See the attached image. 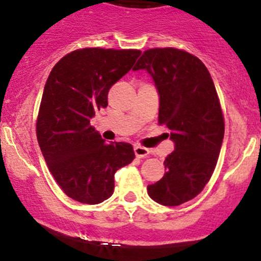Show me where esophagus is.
Wrapping results in <instances>:
<instances>
[{"label":"esophagus","mask_w":261,"mask_h":261,"mask_svg":"<svg viewBox=\"0 0 261 261\" xmlns=\"http://www.w3.org/2000/svg\"><path fill=\"white\" fill-rule=\"evenodd\" d=\"M134 153H135V155L138 156V158H144V156L148 155L149 151H148V149L144 148V146L136 145V146H134Z\"/></svg>","instance_id":"34e87169"}]
</instances>
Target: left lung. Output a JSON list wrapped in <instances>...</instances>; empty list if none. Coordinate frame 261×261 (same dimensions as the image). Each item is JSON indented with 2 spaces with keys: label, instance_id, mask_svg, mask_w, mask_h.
Segmentation results:
<instances>
[{
  "label": "left lung",
  "instance_id": "8db88e82",
  "mask_svg": "<svg viewBox=\"0 0 261 261\" xmlns=\"http://www.w3.org/2000/svg\"><path fill=\"white\" fill-rule=\"evenodd\" d=\"M145 70L159 94V123L171 131L174 150L166 173L148 186L158 204L177 206L200 194L213 174L224 136V121L213 79L198 57L176 48L144 52L134 71Z\"/></svg>",
  "mask_w": 261,
  "mask_h": 261
}]
</instances>
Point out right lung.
I'll return each mask as SVG.
<instances>
[{
  "instance_id": "1",
  "label": "right lung",
  "mask_w": 261,
  "mask_h": 261,
  "mask_svg": "<svg viewBox=\"0 0 261 261\" xmlns=\"http://www.w3.org/2000/svg\"><path fill=\"white\" fill-rule=\"evenodd\" d=\"M138 49L84 48L61 58L44 85L37 139L63 192L83 204H99L115 190V173L135 158L128 143H105L90 126L108 106V92L127 74Z\"/></svg>"
}]
</instances>
